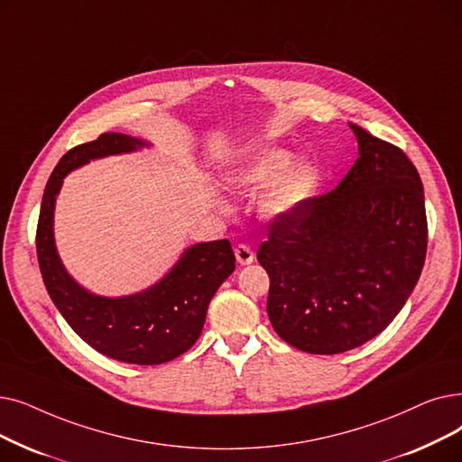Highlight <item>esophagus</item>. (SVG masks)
Returning a JSON list of instances; mask_svg holds the SVG:
<instances>
[{"label":"esophagus","instance_id":"esophagus-1","mask_svg":"<svg viewBox=\"0 0 462 462\" xmlns=\"http://www.w3.org/2000/svg\"><path fill=\"white\" fill-rule=\"evenodd\" d=\"M234 254H236L237 263L242 264V266H247V264H251L253 260H254V253L251 251V247H247L244 244H239V245L234 247Z\"/></svg>","mask_w":462,"mask_h":462}]
</instances>
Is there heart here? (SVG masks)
<instances>
[{"label":"heart","instance_id":"1","mask_svg":"<svg viewBox=\"0 0 462 462\" xmlns=\"http://www.w3.org/2000/svg\"><path fill=\"white\" fill-rule=\"evenodd\" d=\"M291 162L292 152L268 147L230 171L228 181L244 192L268 187L258 199L260 215L272 223L287 220L310 202L320 185V170L311 160H298L292 165Z\"/></svg>","mask_w":462,"mask_h":462}]
</instances>
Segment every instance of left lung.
<instances>
[{"mask_svg": "<svg viewBox=\"0 0 462 462\" xmlns=\"http://www.w3.org/2000/svg\"><path fill=\"white\" fill-rule=\"evenodd\" d=\"M349 126L358 158L344 181L272 223L256 253L270 275L273 330L313 355L344 353L383 332L427 254L425 192L411 160Z\"/></svg>", "mask_w": 462, "mask_h": 462, "instance_id": "1", "label": "left lung"}]
</instances>
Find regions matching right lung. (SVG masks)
Returning a JSON list of instances; mask_svg holds the SVG:
<instances>
[{"label":"right lung","mask_w":462,"mask_h":462,"mask_svg":"<svg viewBox=\"0 0 462 462\" xmlns=\"http://www.w3.org/2000/svg\"><path fill=\"white\" fill-rule=\"evenodd\" d=\"M149 145L145 139L113 132L66 152L45 187L35 237L45 287L68 325L97 353L142 366L168 363L196 344L213 294L236 268L230 242L217 239L187 247L171 270L142 292L99 296L79 285L60 260L54 206L69 171L90 160L128 154Z\"/></svg>","instance_id":"right-lung-1"}]
</instances>
